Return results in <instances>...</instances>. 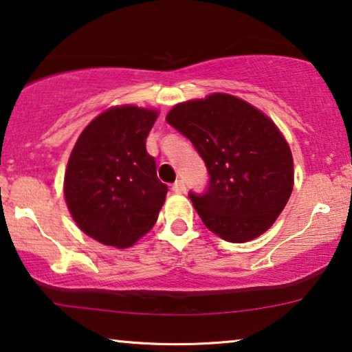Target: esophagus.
I'll use <instances>...</instances> for the list:
<instances>
[{
    "instance_id": "esophagus-1",
    "label": "esophagus",
    "mask_w": 352,
    "mask_h": 352,
    "mask_svg": "<svg viewBox=\"0 0 352 352\" xmlns=\"http://www.w3.org/2000/svg\"><path fill=\"white\" fill-rule=\"evenodd\" d=\"M173 190L176 192V194H182V192H186V184L182 179H177L175 184H173Z\"/></svg>"
}]
</instances>
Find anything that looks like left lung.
I'll list each match as a JSON object with an SVG mask.
<instances>
[{
	"instance_id": "1",
	"label": "left lung",
	"mask_w": 352,
	"mask_h": 352,
	"mask_svg": "<svg viewBox=\"0 0 352 352\" xmlns=\"http://www.w3.org/2000/svg\"><path fill=\"white\" fill-rule=\"evenodd\" d=\"M166 122L205 162L208 186L189 197L206 228L234 243L266 232L293 190L290 147L272 120L234 96L211 94L176 105Z\"/></svg>"
}]
</instances>
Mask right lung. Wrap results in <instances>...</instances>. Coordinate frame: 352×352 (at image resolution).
<instances>
[{
  "mask_svg": "<svg viewBox=\"0 0 352 352\" xmlns=\"http://www.w3.org/2000/svg\"><path fill=\"white\" fill-rule=\"evenodd\" d=\"M155 120L153 110L113 107L85 128L72 151L67 206L78 228L100 243L126 248L157 223L168 186L146 151Z\"/></svg>",
  "mask_w": 352,
  "mask_h": 352,
  "instance_id": "add662e5",
  "label": "right lung"
}]
</instances>
